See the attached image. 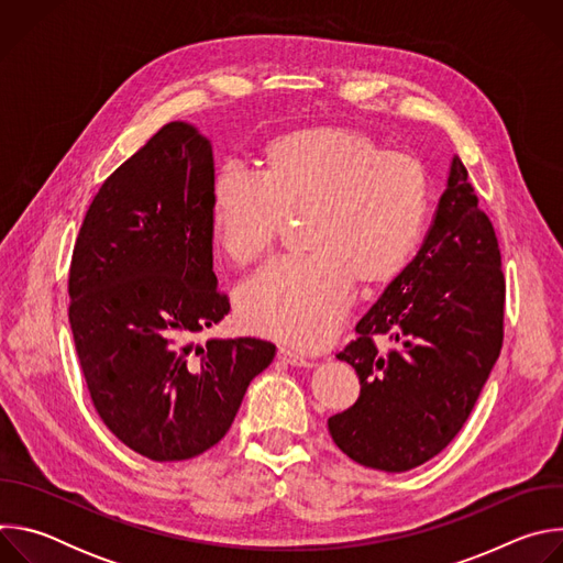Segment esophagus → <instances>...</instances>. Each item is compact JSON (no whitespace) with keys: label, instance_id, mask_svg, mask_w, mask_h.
<instances>
[{"label":"esophagus","instance_id":"34e87169","mask_svg":"<svg viewBox=\"0 0 563 563\" xmlns=\"http://www.w3.org/2000/svg\"><path fill=\"white\" fill-rule=\"evenodd\" d=\"M278 361H283L285 365H296V367H309V358H305L302 354L294 352V350H287V347H280L278 350Z\"/></svg>","mask_w":563,"mask_h":563}]
</instances>
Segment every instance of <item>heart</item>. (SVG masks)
<instances>
[{"instance_id": "heart-1", "label": "heart", "mask_w": 563, "mask_h": 563, "mask_svg": "<svg viewBox=\"0 0 563 563\" xmlns=\"http://www.w3.org/2000/svg\"><path fill=\"white\" fill-rule=\"evenodd\" d=\"M430 205L426 165L406 151H383L347 126L280 135L263 176L224 165L211 185V229L235 267L265 258L287 222L307 218L300 258H283L238 298L245 328L302 350L323 345L361 285L391 280L415 254Z\"/></svg>"}]
</instances>
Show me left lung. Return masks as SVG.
I'll return each mask as SVG.
<instances>
[{
    "label": "left lung",
    "mask_w": 563,
    "mask_h": 563,
    "mask_svg": "<svg viewBox=\"0 0 563 563\" xmlns=\"http://www.w3.org/2000/svg\"><path fill=\"white\" fill-rule=\"evenodd\" d=\"M506 278L490 218L454 155L448 189L415 261L358 320L336 358L361 383L356 404L330 417L334 443L356 463L406 472L463 428L504 345ZM385 335L390 347L376 349Z\"/></svg>",
    "instance_id": "obj_1"
}]
</instances>
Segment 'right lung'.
<instances>
[{
	"mask_svg": "<svg viewBox=\"0 0 563 563\" xmlns=\"http://www.w3.org/2000/svg\"><path fill=\"white\" fill-rule=\"evenodd\" d=\"M211 185L209 140L165 124L104 180L68 269V323L93 408L159 463L216 445L276 354L250 336L194 345L229 311L213 274Z\"/></svg>",
	"mask_w": 563,
	"mask_h": 563,
	"instance_id": "add662e5",
	"label": "right lung"
}]
</instances>
